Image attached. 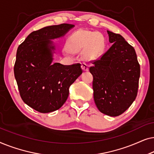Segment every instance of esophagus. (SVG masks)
Wrapping results in <instances>:
<instances>
[{
	"label": "esophagus",
	"instance_id": "34e87169",
	"mask_svg": "<svg viewBox=\"0 0 154 154\" xmlns=\"http://www.w3.org/2000/svg\"><path fill=\"white\" fill-rule=\"evenodd\" d=\"M88 67L89 66L85 63H82V69H83V71H88Z\"/></svg>",
	"mask_w": 154,
	"mask_h": 154
}]
</instances>
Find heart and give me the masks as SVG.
<instances>
[{"instance_id":"obj_1","label":"heart","mask_w":154,"mask_h":154,"mask_svg":"<svg viewBox=\"0 0 154 154\" xmlns=\"http://www.w3.org/2000/svg\"><path fill=\"white\" fill-rule=\"evenodd\" d=\"M67 46L72 52H83L86 61L97 60L104 53L105 40L100 33L85 29H79L69 37Z\"/></svg>"}]
</instances>
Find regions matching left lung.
<instances>
[{"label": "left lung", "mask_w": 154, "mask_h": 154, "mask_svg": "<svg viewBox=\"0 0 154 154\" xmlns=\"http://www.w3.org/2000/svg\"><path fill=\"white\" fill-rule=\"evenodd\" d=\"M110 48L92 61L94 100L101 112L118 116L125 112L137 94L140 66L134 48L121 35L107 31Z\"/></svg>", "instance_id": "left-lung-1"}]
</instances>
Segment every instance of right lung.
<instances>
[{
    "label": "right lung",
    "instance_id": "add662e5",
    "mask_svg": "<svg viewBox=\"0 0 154 154\" xmlns=\"http://www.w3.org/2000/svg\"><path fill=\"white\" fill-rule=\"evenodd\" d=\"M74 25L61 24L31 32L19 45L14 73L24 103L41 113L60 108L69 88L83 73L81 64L52 63L54 46L51 40L64 35Z\"/></svg>",
    "mask_w": 154,
    "mask_h": 154
}]
</instances>
